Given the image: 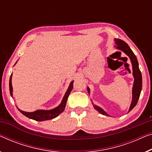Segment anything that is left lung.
<instances>
[{
	"mask_svg": "<svg viewBox=\"0 0 152 152\" xmlns=\"http://www.w3.org/2000/svg\"><path fill=\"white\" fill-rule=\"evenodd\" d=\"M114 42H115V46L114 47H116V49L118 50H121L127 55V56L129 57V58L130 59L132 66V75L134 77V81L133 83V87H132V102L130 104V106H129V110L127 113H129L132 110L134 107L136 106V105L137 104L138 100L139 99L140 92H141L142 90V75L141 72L140 71L139 67H138V62L137 60V58H136V56L132 50L129 48L128 45L126 42H125L124 40L120 39H114ZM87 91L88 94H90V88L89 87H87ZM92 102V99H91ZM92 105H93L94 108L97 110L100 114H103V115L105 116H110L108 114H107L106 112L104 111V110H103L102 107L98 106L95 104H94L93 102H92Z\"/></svg>",
	"mask_w": 152,
	"mask_h": 152,
	"instance_id": "left-lung-1",
	"label": "left lung"
}]
</instances>
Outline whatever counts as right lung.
Instances as JSON below:
<instances>
[{
  "instance_id": "add662e5",
  "label": "right lung",
  "mask_w": 152,
  "mask_h": 152,
  "mask_svg": "<svg viewBox=\"0 0 152 152\" xmlns=\"http://www.w3.org/2000/svg\"><path fill=\"white\" fill-rule=\"evenodd\" d=\"M12 74L11 75L10 79V91L11 96L13 97V88L12 84ZM73 81H72L71 83H70L69 86L68 88L67 91L66 92L60 104L53 109L48 110H38L32 112V113H27V112L21 110H20L19 108L18 109L19 110V111L22 114L27 116V117L31 118V119H34L35 121H43L53 119V118H56L58 116L60 115V114L64 110L66 105L68 97H69V94L72 90V88H73Z\"/></svg>"
}]
</instances>
